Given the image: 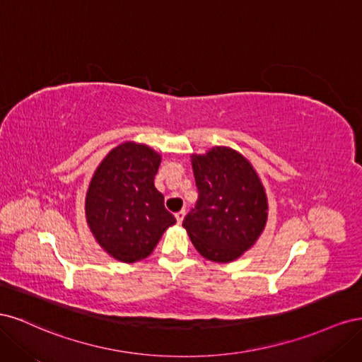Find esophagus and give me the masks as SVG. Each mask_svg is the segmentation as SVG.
Masks as SVG:
<instances>
[{"label": "esophagus", "mask_w": 362, "mask_h": 362, "mask_svg": "<svg viewBox=\"0 0 362 362\" xmlns=\"http://www.w3.org/2000/svg\"><path fill=\"white\" fill-rule=\"evenodd\" d=\"M184 216H185V210H181L178 213H175V218H177V223L180 225L184 221Z\"/></svg>", "instance_id": "1"}]
</instances>
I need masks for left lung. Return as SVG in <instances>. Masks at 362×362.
Instances as JSON below:
<instances>
[{"instance_id": "obj_1", "label": "left lung", "mask_w": 362, "mask_h": 362, "mask_svg": "<svg viewBox=\"0 0 362 362\" xmlns=\"http://www.w3.org/2000/svg\"><path fill=\"white\" fill-rule=\"evenodd\" d=\"M198 201L182 226L199 254L229 262L254 246L267 222L264 187L250 163L229 148L192 156Z\"/></svg>"}]
</instances>
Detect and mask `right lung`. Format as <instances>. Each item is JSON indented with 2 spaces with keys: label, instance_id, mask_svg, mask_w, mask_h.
Listing matches in <instances>:
<instances>
[{
  "label": "right lung",
  "instance_id": "right-lung-1",
  "mask_svg": "<svg viewBox=\"0 0 362 362\" xmlns=\"http://www.w3.org/2000/svg\"><path fill=\"white\" fill-rule=\"evenodd\" d=\"M160 156L146 145L127 141L98 166L86 196V217L100 246L122 262L152 254L175 218L164 208L154 180Z\"/></svg>",
  "mask_w": 362,
  "mask_h": 362
}]
</instances>
